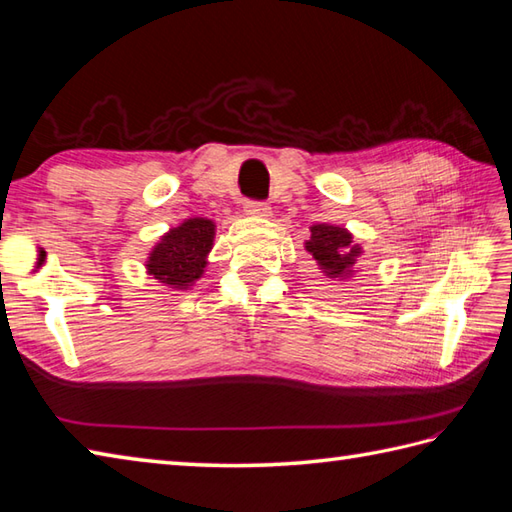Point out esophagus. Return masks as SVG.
<instances>
[{
    "mask_svg": "<svg viewBox=\"0 0 512 512\" xmlns=\"http://www.w3.org/2000/svg\"><path fill=\"white\" fill-rule=\"evenodd\" d=\"M244 209L248 215L253 217H270V206L266 202H255V200H248L244 204Z\"/></svg>",
    "mask_w": 512,
    "mask_h": 512,
    "instance_id": "esophagus-1",
    "label": "esophagus"
}]
</instances>
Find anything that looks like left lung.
<instances>
[{"mask_svg": "<svg viewBox=\"0 0 512 512\" xmlns=\"http://www.w3.org/2000/svg\"><path fill=\"white\" fill-rule=\"evenodd\" d=\"M306 250L317 259L319 268L330 279L352 277L358 257L363 253V248L354 244L352 233L347 228L334 224L310 226V239H306Z\"/></svg>", "mask_w": 512, "mask_h": 512, "instance_id": "1", "label": "left lung"}]
</instances>
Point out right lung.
<instances>
[{"label":"right lung","instance_id":"obj_1","mask_svg":"<svg viewBox=\"0 0 512 512\" xmlns=\"http://www.w3.org/2000/svg\"><path fill=\"white\" fill-rule=\"evenodd\" d=\"M215 239V224L206 217H189L160 237L147 257V275L176 290H187L204 275Z\"/></svg>","mask_w":512,"mask_h":512}]
</instances>
